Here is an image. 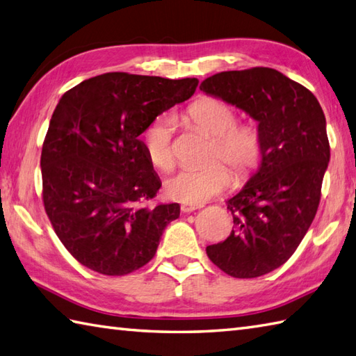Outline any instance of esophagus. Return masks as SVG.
I'll use <instances>...</instances> for the list:
<instances>
[{"mask_svg":"<svg viewBox=\"0 0 356 356\" xmlns=\"http://www.w3.org/2000/svg\"><path fill=\"white\" fill-rule=\"evenodd\" d=\"M203 205H200V203H182V207H180V209L184 211V213H193V211L195 209H200Z\"/></svg>","mask_w":356,"mask_h":356,"instance_id":"obj_1","label":"esophagus"}]
</instances>
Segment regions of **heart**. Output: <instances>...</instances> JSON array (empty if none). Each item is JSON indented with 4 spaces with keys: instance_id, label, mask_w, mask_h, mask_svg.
Wrapping results in <instances>:
<instances>
[{
    "instance_id": "obj_1",
    "label": "heart",
    "mask_w": 356,
    "mask_h": 356,
    "mask_svg": "<svg viewBox=\"0 0 356 356\" xmlns=\"http://www.w3.org/2000/svg\"><path fill=\"white\" fill-rule=\"evenodd\" d=\"M185 118L213 139L211 159H222L237 176L251 172L261 157V136L252 124H236V110L218 99L195 101ZM176 122L171 116H159L143 130L142 140L149 162L161 170L174 163L172 133ZM232 182L229 170L222 162L203 168H182L166 179L170 197L184 203H203L225 191Z\"/></svg>"
}]
</instances>
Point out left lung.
Returning a JSON list of instances; mask_svg holds the SVG:
<instances>
[{"instance_id":"8db88e82","label":"left lung","mask_w":356,"mask_h":356,"mask_svg":"<svg viewBox=\"0 0 356 356\" xmlns=\"http://www.w3.org/2000/svg\"><path fill=\"white\" fill-rule=\"evenodd\" d=\"M200 90L252 118L263 143L259 168L228 199L229 237L207 254L231 277L269 274L295 252L318 209L330 159L326 118L306 87L268 67L217 73Z\"/></svg>"}]
</instances>
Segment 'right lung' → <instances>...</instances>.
Returning <instances> with one entry per match:
<instances>
[{"instance_id":"add662e5","label":"right lung","mask_w":356,"mask_h":356,"mask_svg":"<svg viewBox=\"0 0 356 356\" xmlns=\"http://www.w3.org/2000/svg\"><path fill=\"white\" fill-rule=\"evenodd\" d=\"M199 81L105 73L59 99L45 136L44 208L74 259L125 275L153 259L179 203L147 207L162 182L139 136L194 95Z\"/></svg>"}]
</instances>
